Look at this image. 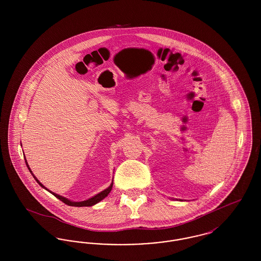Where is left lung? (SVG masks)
I'll return each mask as SVG.
<instances>
[{
  "mask_svg": "<svg viewBox=\"0 0 261 261\" xmlns=\"http://www.w3.org/2000/svg\"><path fill=\"white\" fill-rule=\"evenodd\" d=\"M177 200H178V199H177ZM179 200H181V199H179Z\"/></svg>",
  "mask_w": 261,
  "mask_h": 261,
  "instance_id": "obj_1",
  "label": "left lung"
}]
</instances>
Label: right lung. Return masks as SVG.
<instances>
[{"mask_svg": "<svg viewBox=\"0 0 261 261\" xmlns=\"http://www.w3.org/2000/svg\"><path fill=\"white\" fill-rule=\"evenodd\" d=\"M24 160L25 162H26V165H27V167H28V170L30 171V173L32 174L33 178L36 180V182H37L38 184L42 187V188H44L45 190H47L48 192H50V194H53L56 198H58L60 200H62V202H64V203L67 204V205H70V206H78V207H81V206H92V205H95L96 203L99 202L100 200H102L106 197H108V195H109V194L111 193V191H112L113 181H112V184L110 185V187H108L107 189H105L103 191H101L100 193L97 194L96 196H94V197H92V198H90V199H86V200H82V201H73V200H70V199H66V198H64V197H62V196H60V195H58V194L51 192V191L48 190L46 187L44 186V185L38 180L37 178L35 177V175L32 173V170L30 169L28 163L26 162V159H24Z\"/></svg>", "mask_w": 261, "mask_h": 261, "instance_id": "obj_1", "label": "right lung"}]
</instances>
